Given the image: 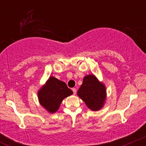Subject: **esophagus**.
Listing matches in <instances>:
<instances>
[{"label":"esophagus","mask_w":146,"mask_h":146,"mask_svg":"<svg viewBox=\"0 0 146 146\" xmlns=\"http://www.w3.org/2000/svg\"><path fill=\"white\" fill-rule=\"evenodd\" d=\"M72 90H73V94H74V95L76 94V91H77L76 88H72Z\"/></svg>","instance_id":"esophagus-1"}]
</instances>
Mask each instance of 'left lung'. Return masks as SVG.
<instances>
[{
	"mask_svg": "<svg viewBox=\"0 0 146 146\" xmlns=\"http://www.w3.org/2000/svg\"><path fill=\"white\" fill-rule=\"evenodd\" d=\"M77 94L93 111L102 109L106 100V88L104 84L93 74L87 75L84 78L82 84Z\"/></svg>",
	"mask_w": 146,
	"mask_h": 146,
	"instance_id": "1",
	"label": "left lung"
}]
</instances>
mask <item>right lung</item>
Returning <instances> with one entry per match:
<instances>
[{
  "mask_svg": "<svg viewBox=\"0 0 146 146\" xmlns=\"http://www.w3.org/2000/svg\"><path fill=\"white\" fill-rule=\"evenodd\" d=\"M73 93L64 82L51 76L38 90V98L40 104L48 113L52 114L58 111L64 99Z\"/></svg>",
  "mask_w": 146,
  "mask_h": 146,
  "instance_id": "right-lung-1",
  "label": "right lung"
}]
</instances>
